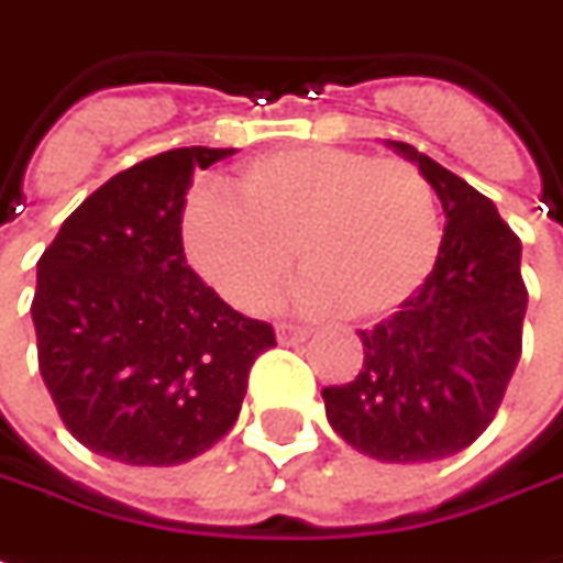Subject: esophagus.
Segmentation results:
<instances>
[{
  "label": "esophagus",
  "instance_id": "esophagus-1",
  "mask_svg": "<svg viewBox=\"0 0 563 563\" xmlns=\"http://www.w3.org/2000/svg\"><path fill=\"white\" fill-rule=\"evenodd\" d=\"M308 338V325H295V322H277V341L280 344H295Z\"/></svg>",
  "mask_w": 563,
  "mask_h": 563
}]
</instances>
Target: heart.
<instances>
[{
  "label": "heart",
  "mask_w": 563,
  "mask_h": 563,
  "mask_svg": "<svg viewBox=\"0 0 563 563\" xmlns=\"http://www.w3.org/2000/svg\"><path fill=\"white\" fill-rule=\"evenodd\" d=\"M228 191H195L179 231L195 271L238 308H262L298 250L305 308L384 320L442 250L439 200L411 161L292 145L246 161Z\"/></svg>",
  "instance_id": "heart-1"
}]
</instances>
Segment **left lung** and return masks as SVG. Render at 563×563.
Returning <instances> with one entry per match:
<instances>
[{"label": "left lung", "instance_id": "left-lung-1", "mask_svg": "<svg viewBox=\"0 0 563 563\" xmlns=\"http://www.w3.org/2000/svg\"><path fill=\"white\" fill-rule=\"evenodd\" d=\"M415 161L445 210L430 277L393 317L360 329V375L325 387V418L350 448L387 463H423L473 445L500 411L521 360L528 286L521 241L494 200L415 145Z\"/></svg>", "mask_w": 563, "mask_h": 563}]
</instances>
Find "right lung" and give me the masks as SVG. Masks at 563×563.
<instances>
[{"instance_id": "obj_1", "label": "right lung", "mask_w": 563, "mask_h": 563, "mask_svg": "<svg viewBox=\"0 0 563 563\" xmlns=\"http://www.w3.org/2000/svg\"><path fill=\"white\" fill-rule=\"evenodd\" d=\"M234 148H170L115 173L78 203L38 258V372L63 427L128 466L198 457L241 415L271 322L243 317L183 250L195 170Z\"/></svg>"}]
</instances>
